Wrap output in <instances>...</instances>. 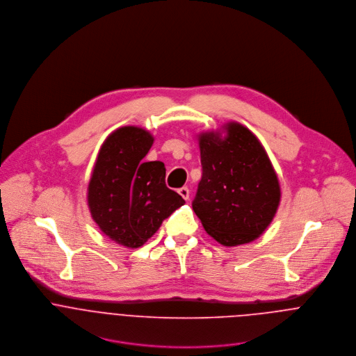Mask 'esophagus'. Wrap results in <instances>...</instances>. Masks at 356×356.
Wrapping results in <instances>:
<instances>
[{
	"label": "esophagus",
	"instance_id": "obj_1",
	"mask_svg": "<svg viewBox=\"0 0 356 356\" xmlns=\"http://www.w3.org/2000/svg\"><path fill=\"white\" fill-rule=\"evenodd\" d=\"M178 193L181 195V197H182V199H185V200H188V199H189V189H188L186 186H184V188L178 189Z\"/></svg>",
	"mask_w": 356,
	"mask_h": 356
}]
</instances>
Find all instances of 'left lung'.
Returning <instances> with one entry per match:
<instances>
[{"label":"left lung","mask_w":356,"mask_h":356,"mask_svg":"<svg viewBox=\"0 0 356 356\" xmlns=\"http://www.w3.org/2000/svg\"><path fill=\"white\" fill-rule=\"evenodd\" d=\"M203 177L192 203L205 232L225 247L256 240L281 200L273 164L254 133L237 122L199 136Z\"/></svg>","instance_id":"obj_1"}]
</instances>
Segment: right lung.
I'll list each match as a JSON object with an SVG mask.
<instances>
[{
    "instance_id": "add662e5",
    "label": "right lung",
    "mask_w": 356,
    "mask_h": 356,
    "mask_svg": "<svg viewBox=\"0 0 356 356\" xmlns=\"http://www.w3.org/2000/svg\"><path fill=\"white\" fill-rule=\"evenodd\" d=\"M152 134L137 126L111 133L100 148L88 188L93 220L112 241L140 248L185 200L165 186L161 161H144Z\"/></svg>"
}]
</instances>
